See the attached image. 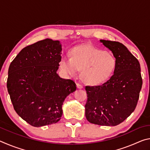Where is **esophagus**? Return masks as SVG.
Here are the masks:
<instances>
[{
    "label": "esophagus",
    "mask_w": 150,
    "mask_h": 150,
    "mask_svg": "<svg viewBox=\"0 0 150 150\" xmlns=\"http://www.w3.org/2000/svg\"><path fill=\"white\" fill-rule=\"evenodd\" d=\"M77 87L78 88H83V85H81V84H80V83H77Z\"/></svg>",
    "instance_id": "obj_1"
}]
</instances>
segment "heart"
<instances>
[{"instance_id":"b5f03b06","label":"heart","mask_w":150,"mask_h":150,"mask_svg":"<svg viewBox=\"0 0 150 150\" xmlns=\"http://www.w3.org/2000/svg\"><path fill=\"white\" fill-rule=\"evenodd\" d=\"M116 65L115 57L91 45L73 48L71 56L65 55L60 61V67L65 74L76 76L82 70V77L89 85L105 82L112 75Z\"/></svg>"}]
</instances>
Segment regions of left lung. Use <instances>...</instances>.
<instances>
[{
    "mask_svg": "<svg viewBox=\"0 0 150 150\" xmlns=\"http://www.w3.org/2000/svg\"><path fill=\"white\" fill-rule=\"evenodd\" d=\"M116 58L114 74L96 86H86L87 100L85 116L89 122L100 126H116L136 107L142 86L140 65L125 45L118 42L101 40Z\"/></svg>",
    "mask_w": 150,
    "mask_h": 150,
    "instance_id": "1",
    "label": "left lung"
}]
</instances>
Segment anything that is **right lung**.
<instances>
[{
    "label": "right lung",
    "mask_w": 150,
    "mask_h": 150,
    "mask_svg": "<svg viewBox=\"0 0 150 150\" xmlns=\"http://www.w3.org/2000/svg\"><path fill=\"white\" fill-rule=\"evenodd\" d=\"M61 54L59 41L43 40L23 48L9 66L6 85L12 105L33 126L57 122L63 101L77 88L73 80L57 73Z\"/></svg>",
    "instance_id": "add662e5"
}]
</instances>
